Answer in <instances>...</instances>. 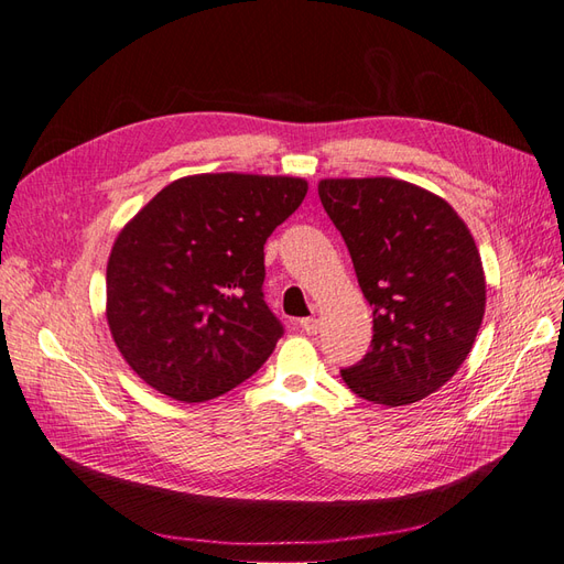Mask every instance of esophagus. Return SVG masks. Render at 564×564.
I'll return each mask as SVG.
<instances>
[{"label":"esophagus","mask_w":564,"mask_h":564,"mask_svg":"<svg viewBox=\"0 0 564 564\" xmlns=\"http://www.w3.org/2000/svg\"><path fill=\"white\" fill-rule=\"evenodd\" d=\"M300 329H303L305 334H317L319 332V322L314 317H307V319H300Z\"/></svg>","instance_id":"1"}]
</instances>
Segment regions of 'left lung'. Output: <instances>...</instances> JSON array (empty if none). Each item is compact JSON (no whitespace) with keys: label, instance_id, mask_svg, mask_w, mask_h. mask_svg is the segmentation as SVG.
I'll return each instance as SVG.
<instances>
[{"label":"left lung","instance_id":"left-lung-1","mask_svg":"<svg viewBox=\"0 0 564 564\" xmlns=\"http://www.w3.org/2000/svg\"><path fill=\"white\" fill-rule=\"evenodd\" d=\"M319 199L372 307V344L341 370L360 399L415 403L474 348L486 314L478 247L454 208L391 177L322 180Z\"/></svg>","mask_w":564,"mask_h":564}]
</instances>
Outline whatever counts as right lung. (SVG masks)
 <instances>
[{"label":"right lung","mask_w":564,"mask_h":564,"mask_svg":"<svg viewBox=\"0 0 564 564\" xmlns=\"http://www.w3.org/2000/svg\"><path fill=\"white\" fill-rule=\"evenodd\" d=\"M305 194L300 177L194 175L127 223L108 261V324L143 382L199 403L267 362L283 324L261 291L264 245Z\"/></svg>","instance_id":"1"}]
</instances>
